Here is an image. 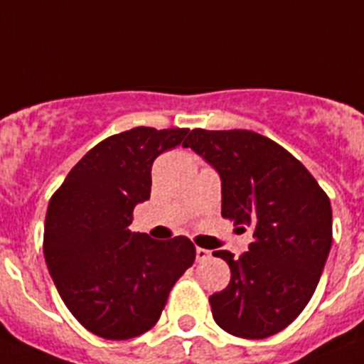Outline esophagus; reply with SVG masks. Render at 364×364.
I'll use <instances>...</instances> for the list:
<instances>
[{"mask_svg":"<svg viewBox=\"0 0 364 364\" xmlns=\"http://www.w3.org/2000/svg\"><path fill=\"white\" fill-rule=\"evenodd\" d=\"M210 258V251L203 247H196V260L198 262H205Z\"/></svg>","mask_w":364,"mask_h":364,"instance_id":"1","label":"esophagus"}]
</instances>
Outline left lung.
Returning a JSON list of instances; mask_svg holds the SVG:
<instances>
[{
	"label": "left lung",
	"mask_w": 364,
	"mask_h": 364,
	"mask_svg": "<svg viewBox=\"0 0 364 364\" xmlns=\"http://www.w3.org/2000/svg\"><path fill=\"white\" fill-rule=\"evenodd\" d=\"M183 146L220 176L221 216L255 238L240 258L214 251L230 267L229 286L210 296L214 321L242 339L271 337L315 293L331 249L330 200L304 164L257 132L198 128Z\"/></svg>",
	"instance_id": "left-lung-1"
}]
</instances>
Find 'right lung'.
I'll list each match as a JSON object with an SVG mask.
<instances>
[{
  "label": "right lung",
  "mask_w": 364,
  "mask_h": 364,
  "mask_svg": "<svg viewBox=\"0 0 364 364\" xmlns=\"http://www.w3.org/2000/svg\"><path fill=\"white\" fill-rule=\"evenodd\" d=\"M186 134L139 126L104 139L50 198L47 269L69 311L102 339H132L156 326L172 286L194 264L185 236L151 240L129 230L134 208L150 200L151 164Z\"/></svg>",
  "instance_id": "add662e5"
}]
</instances>
